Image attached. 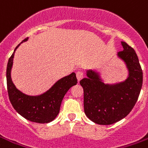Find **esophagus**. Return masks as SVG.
Listing matches in <instances>:
<instances>
[{"label":"esophagus","mask_w":148,"mask_h":148,"mask_svg":"<svg viewBox=\"0 0 148 148\" xmlns=\"http://www.w3.org/2000/svg\"><path fill=\"white\" fill-rule=\"evenodd\" d=\"M76 76H77V78H78V81H80V80L83 78L84 74L82 73V71H78V72L76 73Z\"/></svg>","instance_id":"1"}]
</instances>
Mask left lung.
<instances>
[{
    "mask_svg": "<svg viewBox=\"0 0 148 148\" xmlns=\"http://www.w3.org/2000/svg\"><path fill=\"white\" fill-rule=\"evenodd\" d=\"M121 45L123 51L117 53V57L128 70L125 80L105 83L99 72L87 70V78L80 81L85 114L96 124L111 125L123 119L133 109L141 91L143 71L137 54L125 42Z\"/></svg>",
    "mask_w": 148,
    "mask_h": 148,
    "instance_id": "8db88e82",
    "label": "left lung"
}]
</instances>
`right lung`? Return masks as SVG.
Instances as JSON below:
<instances>
[{"mask_svg": "<svg viewBox=\"0 0 148 148\" xmlns=\"http://www.w3.org/2000/svg\"><path fill=\"white\" fill-rule=\"evenodd\" d=\"M28 38L21 42H25ZM10 57L6 69L7 90L11 104L17 112L27 120L36 123H49L53 121L60 112L61 102L70 87L77 84L75 73L59 79L48 91L39 95H28L15 87L11 78V70L16 49Z\"/></svg>", "mask_w": 148, "mask_h": 148, "instance_id": "obj_1", "label": "right lung"}]
</instances>
